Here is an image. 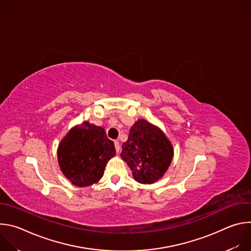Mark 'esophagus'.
<instances>
[{
	"label": "esophagus",
	"mask_w": 251,
	"mask_h": 251,
	"mask_svg": "<svg viewBox=\"0 0 251 251\" xmlns=\"http://www.w3.org/2000/svg\"><path fill=\"white\" fill-rule=\"evenodd\" d=\"M114 146H115V150H116V152L118 153V152L120 151V144H119V142H118V141H114Z\"/></svg>",
	"instance_id": "34e87169"
}]
</instances>
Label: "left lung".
I'll use <instances>...</instances> for the list:
<instances>
[{"mask_svg": "<svg viewBox=\"0 0 251 251\" xmlns=\"http://www.w3.org/2000/svg\"><path fill=\"white\" fill-rule=\"evenodd\" d=\"M121 157L140 184H154L165 175L173 157L174 148L166 134L145 119L131 127L128 140L123 143Z\"/></svg>", "mask_w": 251, "mask_h": 251, "instance_id": "8db88e82", "label": "left lung"}]
</instances>
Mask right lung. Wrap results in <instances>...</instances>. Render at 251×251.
Here are the masks:
<instances>
[{
    "instance_id": "1",
    "label": "right lung",
    "mask_w": 251,
    "mask_h": 251,
    "mask_svg": "<svg viewBox=\"0 0 251 251\" xmlns=\"http://www.w3.org/2000/svg\"><path fill=\"white\" fill-rule=\"evenodd\" d=\"M115 155L113 142L106 137L104 128L88 121L71 128L57 148L60 171L71 184L80 188L96 184Z\"/></svg>"
}]
</instances>
